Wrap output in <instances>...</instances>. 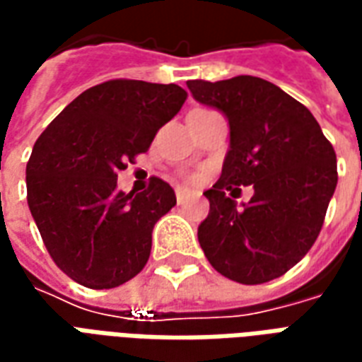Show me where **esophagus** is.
<instances>
[{
    "label": "esophagus",
    "instance_id": "esophagus-1",
    "mask_svg": "<svg viewBox=\"0 0 362 362\" xmlns=\"http://www.w3.org/2000/svg\"><path fill=\"white\" fill-rule=\"evenodd\" d=\"M188 197H189V189H186V188L176 189V202H178L180 205L184 204V202H186Z\"/></svg>",
    "mask_w": 362,
    "mask_h": 362
}]
</instances>
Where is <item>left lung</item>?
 <instances>
[{
  "label": "left lung",
  "instance_id": "left-lung-1",
  "mask_svg": "<svg viewBox=\"0 0 362 362\" xmlns=\"http://www.w3.org/2000/svg\"><path fill=\"white\" fill-rule=\"evenodd\" d=\"M188 89L227 118L230 137L221 178L204 192L209 215L197 240L205 258L244 285L281 277L318 238L337 186L334 147L310 110L266 79L188 81ZM238 185L255 188L243 208Z\"/></svg>",
  "mask_w": 362,
  "mask_h": 362
}]
</instances>
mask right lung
Here are the masks:
<instances>
[{"mask_svg": "<svg viewBox=\"0 0 362 362\" xmlns=\"http://www.w3.org/2000/svg\"><path fill=\"white\" fill-rule=\"evenodd\" d=\"M186 96L173 83H100L36 139L27 163L28 209L52 259L77 283L118 287L147 264L153 227L176 196L160 178L141 194L119 192L118 173L149 149Z\"/></svg>", "mask_w": 362, "mask_h": 362, "instance_id": "add662e5", "label": "right lung"}]
</instances>
